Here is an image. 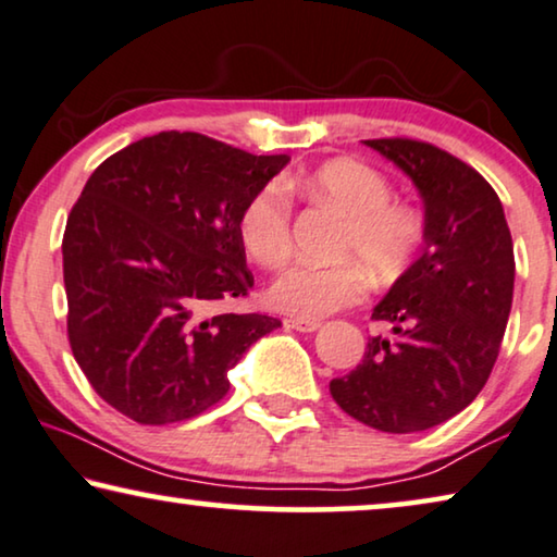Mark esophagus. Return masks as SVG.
Listing matches in <instances>:
<instances>
[{
    "label": "esophagus",
    "mask_w": 557,
    "mask_h": 557,
    "mask_svg": "<svg viewBox=\"0 0 557 557\" xmlns=\"http://www.w3.org/2000/svg\"><path fill=\"white\" fill-rule=\"evenodd\" d=\"M285 325L297 330V332H314V330H320L322 322L320 320H307V318H287Z\"/></svg>",
    "instance_id": "obj_1"
}]
</instances>
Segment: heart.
<instances>
[{
    "mask_svg": "<svg viewBox=\"0 0 557 557\" xmlns=\"http://www.w3.org/2000/svg\"><path fill=\"white\" fill-rule=\"evenodd\" d=\"M332 207L345 218L337 243L339 257H355L380 280L408 268L425 235L422 214L408 202L393 199L385 174L358 160H332L310 172L293 174L280 185H268L247 199L237 232L243 250L260 268H280L293 250V205L285 195ZM368 277L358 262L293 264L272 282L268 300L295 318H325L360 302Z\"/></svg>",
    "mask_w": 557,
    "mask_h": 557,
    "instance_id": "1",
    "label": "heart"
}]
</instances>
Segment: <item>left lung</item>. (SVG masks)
Listing matches in <instances>:
<instances>
[{
	"instance_id": "obj_1",
	"label": "left lung",
	"mask_w": 557,
	"mask_h": 557,
	"mask_svg": "<svg viewBox=\"0 0 557 557\" xmlns=\"http://www.w3.org/2000/svg\"><path fill=\"white\" fill-rule=\"evenodd\" d=\"M364 145L418 187L425 250L372 310L393 339L370 337L330 393L368 428L420 433L462 412L491 377L512 307V237L495 189L458 157L403 137Z\"/></svg>"
}]
</instances>
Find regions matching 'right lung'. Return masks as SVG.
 Instances as JSON below:
<instances>
[{
  "label": "right lung",
  "instance_id": "right-lung-1",
  "mask_svg": "<svg viewBox=\"0 0 557 557\" xmlns=\"http://www.w3.org/2000/svg\"><path fill=\"white\" fill-rule=\"evenodd\" d=\"M289 162L197 132L137 139L99 164L62 239L66 335L89 385L139 425L189 420L282 322L212 312L255 280L239 212Z\"/></svg>",
  "mask_w": 557,
  "mask_h": 557
}]
</instances>
